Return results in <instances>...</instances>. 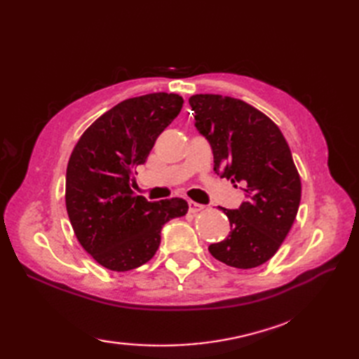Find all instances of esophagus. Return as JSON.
<instances>
[{"mask_svg": "<svg viewBox=\"0 0 359 359\" xmlns=\"http://www.w3.org/2000/svg\"><path fill=\"white\" fill-rule=\"evenodd\" d=\"M205 208L203 205H201V203H198V202H193V201H189V211L191 212V214H196V212H199V211H202Z\"/></svg>", "mask_w": 359, "mask_h": 359, "instance_id": "34e87169", "label": "esophagus"}]
</instances>
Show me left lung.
Masks as SVG:
<instances>
[{
    "label": "left lung",
    "mask_w": 359,
    "mask_h": 359,
    "mask_svg": "<svg viewBox=\"0 0 359 359\" xmlns=\"http://www.w3.org/2000/svg\"><path fill=\"white\" fill-rule=\"evenodd\" d=\"M189 103L194 127L211 145L215 173L245 193L236 210L219 206L231 232L210 253L233 268H256L276 255L299 208L301 180L290 148L265 114L240 99L196 94Z\"/></svg>",
    "instance_id": "1"
}]
</instances>
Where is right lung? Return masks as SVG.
Masks as SVG:
<instances>
[{
	"label": "right lung",
	"instance_id": "1",
	"mask_svg": "<svg viewBox=\"0 0 359 359\" xmlns=\"http://www.w3.org/2000/svg\"><path fill=\"white\" fill-rule=\"evenodd\" d=\"M178 94L153 93L114 106L86 128L70 156L66 206L73 231L102 266L124 273L147 264L161 227L187 214L184 199L148 202L132 190L157 137L182 107Z\"/></svg>",
	"mask_w": 359,
	"mask_h": 359
}]
</instances>
